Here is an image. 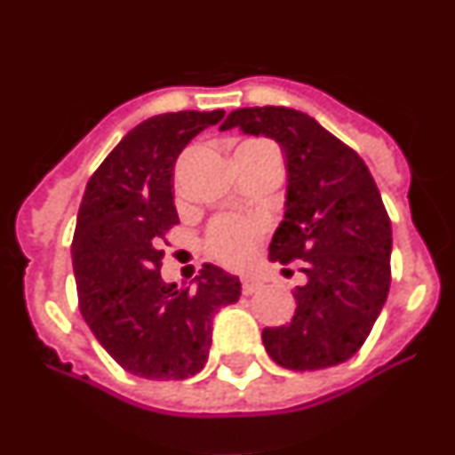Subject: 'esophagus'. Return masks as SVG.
I'll list each match as a JSON object with an SVG mask.
<instances>
[{"instance_id":"esophagus-1","label":"esophagus","mask_w":455,"mask_h":455,"mask_svg":"<svg viewBox=\"0 0 455 455\" xmlns=\"http://www.w3.org/2000/svg\"><path fill=\"white\" fill-rule=\"evenodd\" d=\"M259 287H262V280H259V277L241 275V289H243V293H255Z\"/></svg>"}]
</instances>
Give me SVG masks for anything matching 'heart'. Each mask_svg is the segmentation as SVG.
<instances>
[{"label": "heart", "mask_w": 455, "mask_h": 455, "mask_svg": "<svg viewBox=\"0 0 455 455\" xmlns=\"http://www.w3.org/2000/svg\"><path fill=\"white\" fill-rule=\"evenodd\" d=\"M262 232L264 220L257 216L225 214L209 223L204 232V248L219 262L228 267H241L252 257Z\"/></svg>", "instance_id": "heart-1"}]
</instances>
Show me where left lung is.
Here are the masks:
<instances>
[{
    "label": "left lung",
    "instance_id": "left-lung-1",
    "mask_svg": "<svg viewBox=\"0 0 455 455\" xmlns=\"http://www.w3.org/2000/svg\"><path fill=\"white\" fill-rule=\"evenodd\" d=\"M267 136L287 162L284 219L271 262H300L287 325L264 328L275 364L315 371L347 363L371 332L389 291L392 223L367 164L315 118L287 107L236 108L220 130Z\"/></svg>",
    "mask_w": 455,
    "mask_h": 455
}]
</instances>
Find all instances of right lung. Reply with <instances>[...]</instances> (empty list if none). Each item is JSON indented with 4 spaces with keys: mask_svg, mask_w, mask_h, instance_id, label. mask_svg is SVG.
I'll return each instance as SVG.
<instances>
[{
    "mask_svg": "<svg viewBox=\"0 0 455 455\" xmlns=\"http://www.w3.org/2000/svg\"><path fill=\"white\" fill-rule=\"evenodd\" d=\"M225 111H178L127 132L88 180L72 239L79 307L124 371L182 380L204 367L212 319L236 303L241 283L204 264L193 287L162 280V241L178 225L172 168L188 140Z\"/></svg>",
    "mask_w": 455,
    "mask_h": 455,
    "instance_id": "1",
    "label": "right lung"
}]
</instances>
